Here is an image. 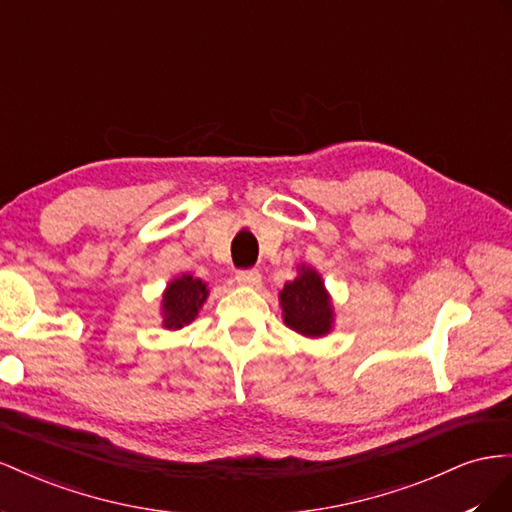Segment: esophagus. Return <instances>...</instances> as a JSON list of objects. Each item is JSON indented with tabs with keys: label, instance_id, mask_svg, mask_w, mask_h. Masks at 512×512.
I'll use <instances>...</instances> for the list:
<instances>
[{
	"label": "esophagus",
	"instance_id": "1",
	"mask_svg": "<svg viewBox=\"0 0 512 512\" xmlns=\"http://www.w3.org/2000/svg\"><path fill=\"white\" fill-rule=\"evenodd\" d=\"M259 272L255 270V268H248V270H238V274H236V281L240 283V285H257L259 283Z\"/></svg>",
	"mask_w": 512,
	"mask_h": 512
}]
</instances>
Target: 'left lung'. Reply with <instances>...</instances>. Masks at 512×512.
I'll list each match as a JSON object with an SVG mask.
<instances>
[{"label": "left lung", "instance_id": "obj_1", "mask_svg": "<svg viewBox=\"0 0 512 512\" xmlns=\"http://www.w3.org/2000/svg\"><path fill=\"white\" fill-rule=\"evenodd\" d=\"M285 324L304 337H324L332 328V304L324 281L313 268H300V274L281 291Z\"/></svg>", "mask_w": 512, "mask_h": 512}]
</instances>
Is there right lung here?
I'll return each mask as SVG.
<instances>
[{"mask_svg":"<svg viewBox=\"0 0 512 512\" xmlns=\"http://www.w3.org/2000/svg\"><path fill=\"white\" fill-rule=\"evenodd\" d=\"M208 296L206 283H201L193 276H180L169 283L165 296H163V326L178 330L195 319L199 306Z\"/></svg>","mask_w":512,"mask_h":512,"instance_id":"obj_1","label":"right lung"}]
</instances>
